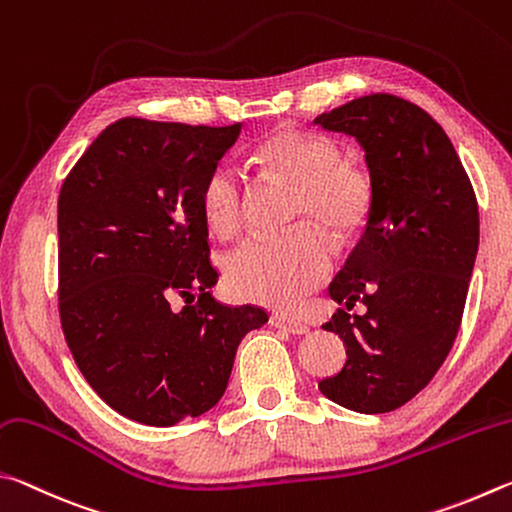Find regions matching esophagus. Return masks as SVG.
I'll return each mask as SVG.
<instances>
[{"label": "esophagus", "mask_w": 512, "mask_h": 512, "mask_svg": "<svg viewBox=\"0 0 512 512\" xmlns=\"http://www.w3.org/2000/svg\"><path fill=\"white\" fill-rule=\"evenodd\" d=\"M272 326L281 328V330H285V333H290V335H306L308 330H310L308 324H303V321L279 315V312H276V315H272Z\"/></svg>", "instance_id": "obj_1"}]
</instances>
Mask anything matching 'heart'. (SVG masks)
I'll list each match as a JSON object with an SVG mask.
<instances>
[{
	"instance_id": "1",
	"label": "heart",
	"mask_w": 512,
	"mask_h": 512,
	"mask_svg": "<svg viewBox=\"0 0 512 512\" xmlns=\"http://www.w3.org/2000/svg\"><path fill=\"white\" fill-rule=\"evenodd\" d=\"M267 177L294 186L290 222H315L342 240L360 227L371 206V179L324 134L281 128L249 152ZM204 220L220 238H233L245 224V191L227 164L215 166L200 188ZM301 224L281 236L247 240L227 258V283L238 299L288 308L319 288L333 267L326 233Z\"/></svg>"
}]
</instances>
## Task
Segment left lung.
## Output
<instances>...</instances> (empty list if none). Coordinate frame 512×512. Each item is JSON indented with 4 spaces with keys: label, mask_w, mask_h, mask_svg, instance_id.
<instances>
[{
    "label": "left lung",
    "mask_w": 512,
    "mask_h": 512,
    "mask_svg": "<svg viewBox=\"0 0 512 512\" xmlns=\"http://www.w3.org/2000/svg\"><path fill=\"white\" fill-rule=\"evenodd\" d=\"M364 148L371 206L364 233L328 294L339 308L324 330L348 360L321 380L328 400L387 414L423 391L459 335L479 247L477 195L441 125L393 94H369L315 119Z\"/></svg>",
    "instance_id": "1"
}]
</instances>
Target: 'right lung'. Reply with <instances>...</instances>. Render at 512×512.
<instances>
[{
  "label": "right lung",
  "mask_w": 512,
  "mask_h": 512,
  "mask_svg": "<svg viewBox=\"0 0 512 512\" xmlns=\"http://www.w3.org/2000/svg\"><path fill=\"white\" fill-rule=\"evenodd\" d=\"M240 123L114 121L58 197V310L67 346L121 416L170 427L222 398L240 339L270 315L211 297L200 188ZM198 297L195 298L194 294ZM182 296V311L172 299Z\"/></svg>",
  "instance_id": "add662e5"
}]
</instances>
